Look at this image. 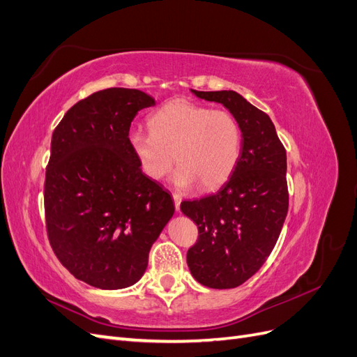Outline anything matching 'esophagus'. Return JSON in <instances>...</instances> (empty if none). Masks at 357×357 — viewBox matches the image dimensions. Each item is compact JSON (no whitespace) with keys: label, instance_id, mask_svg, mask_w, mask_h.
<instances>
[{"label":"esophagus","instance_id":"34e87169","mask_svg":"<svg viewBox=\"0 0 357 357\" xmlns=\"http://www.w3.org/2000/svg\"><path fill=\"white\" fill-rule=\"evenodd\" d=\"M172 199H174L176 210H177V211H180V202H181V195H178V193H172Z\"/></svg>","mask_w":357,"mask_h":357}]
</instances>
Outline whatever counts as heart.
<instances>
[{
    "mask_svg": "<svg viewBox=\"0 0 357 357\" xmlns=\"http://www.w3.org/2000/svg\"><path fill=\"white\" fill-rule=\"evenodd\" d=\"M150 132L134 129L128 144L139 168L152 180L165 178L174 160L177 188L202 190L222 186L238 164L243 150L241 126L226 110L172 100L149 116Z\"/></svg>",
    "mask_w": 357,
    "mask_h": 357,
    "instance_id": "heart-1",
    "label": "heart"
}]
</instances>
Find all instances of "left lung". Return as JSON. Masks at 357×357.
Listing matches in <instances>:
<instances>
[{"label": "left lung", "mask_w": 357, "mask_h": 357, "mask_svg": "<svg viewBox=\"0 0 357 357\" xmlns=\"http://www.w3.org/2000/svg\"><path fill=\"white\" fill-rule=\"evenodd\" d=\"M190 91L223 104L241 126L243 150L231 177L213 195L180 204L199 231L188 252L190 274L207 287L234 289L259 271L282 232L289 208L286 150L269 116L240 93Z\"/></svg>", "instance_id": "left-lung-1"}]
</instances>
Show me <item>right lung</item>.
Here are the masks:
<instances>
[{
	"label": "right lung",
	"instance_id": "obj_1",
	"mask_svg": "<svg viewBox=\"0 0 357 357\" xmlns=\"http://www.w3.org/2000/svg\"><path fill=\"white\" fill-rule=\"evenodd\" d=\"M143 91L109 88L74 104L52 135L45 211L50 245L82 282L125 289L143 277L174 202L139 168L128 144Z\"/></svg>",
	"mask_w": 357,
	"mask_h": 357
}]
</instances>
